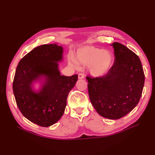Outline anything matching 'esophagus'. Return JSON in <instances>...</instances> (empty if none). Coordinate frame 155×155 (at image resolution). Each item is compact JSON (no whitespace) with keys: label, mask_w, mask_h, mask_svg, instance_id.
I'll return each instance as SVG.
<instances>
[{"label":"esophagus","mask_w":155,"mask_h":155,"mask_svg":"<svg viewBox=\"0 0 155 155\" xmlns=\"http://www.w3.org/2000/svg\"><path fill=\"white\" fill-rule=\"evenodd\" d=\"M84 77H85V74L83 72L81 73H79L78 74V79H83Z\"/></svg>","instance_id":"esophagus-1"}]
</instances>
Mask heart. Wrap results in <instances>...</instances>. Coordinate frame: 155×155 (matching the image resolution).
<instances>
[{"label": "heart", "instance_id": "1", "mask_svg": "<svg viewBox=\"0 0 155 155\" xmlns=\"http://www.w3.org/2000/svg\"><path fill=\"white\" fill-rule=\"evenodd\" d=\"M76 61L81 64H89V71L94 76H104L112 67L113 56L108 50L85 46L78 50Z\"/></svg>", "mask_w": 155, "mask_h": 155}]
</instances>
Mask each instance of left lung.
I'll return each mask as SVG.
<instances>
[{
    "mask_svg": "<svg viewBox=\"0 0 155 155\" xmlns=\"http://www.w3.org/2000/svg\"><path fill=\"white\" fill-rule=\"evenodd\" d=\"M114 48V63L106 75L87 76L91 104L104 118L118 120L137 105L142 96L145 75L138 56L117 42Z\"/></svg>",
    "mask_w": 155,
    "mask_h": 155,
    "instance_id": "obj_1",
    "label": "left lung"
}]
</instances>
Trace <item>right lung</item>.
<instances>
[{
	"instance_id": "1",
	"label": "right lung",
	"mask_w": 155,
	"mask_h": 155,
	"mask_svg": "<svg viewBox=\"0 0 155 155\" xmlns=\"http://www.w3.org/2000/svg\"><path fill=\"white\" fill-rule=\"evenodd\" d=\"M63 48L56 44L43 45L33 49L18 64L13 91L22 115L31 122L49 127L63 116L69 92L78 81V75L61 76L58 62ZM43 77L40 90L32 89L34 81Z\"/></svg>"
}]
</instances>
